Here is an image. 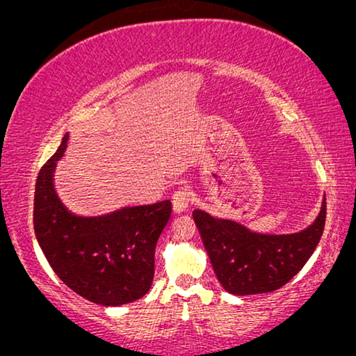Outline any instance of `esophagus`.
Wrapping results in <instances>:
<instances>
[{
  "instance_id": "1",
  "label": "esophagus",
  "mask_w": 356,
  "mask_h": 356,
  "mask_svg": "<svg viewBox=\"0 0 356 356\" xmlns=\"http://www.w3.org/2000/svg\"><path fill=\"white\" fill-rule=\"evenodd\" d=\"M194 201V193L189 186L179 188L177 193L173 194V209L177 213L186 212L188 207L191 206Z\"/></svg>"
}]
</instances>
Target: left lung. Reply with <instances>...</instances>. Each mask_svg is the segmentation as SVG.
<instances>
[{
	"label": "left lung",
	"instance_id": "8db88e82",
	"mask_svg": "<svg viewBox=\"0 0 356 356\" xmlns=\"http://www.w3.org/2000/svg\"><path fill=\"white\" fill-rule=\"evenodd\" d=\"M193 218L211 257L213 272L232 295H257L279 290L313 254L325 225V197L308 228L290 235H264L241 223L194 211Z\"/></svg>",
	"mask_w": 356,
	"mask_h": 356
}]
</instances>
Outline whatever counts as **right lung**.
<instances>
[{
  "label": "right lung",
  "instance_id": "obj_1",
  "mask_svg": "<svg viewBox=\"0 0 356 356\" xmlns=\"http://www.w3.org/2000/svg\"><path fill=\"white\" fill-rule=\"evenodd\" d=\"M67 134L37 177L33 230L55 274L82 298L120 306L143 298L154 280L155 246L172 216V202L124 207L79 217L63 206L53 186Z\"/></svg>",
  "mask_w": 356,
  "mask_h": 356
}]
</instances>
